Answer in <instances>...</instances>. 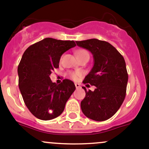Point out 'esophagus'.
I'll use <instances>...</instances> for the list:
<instances>
[{"mask_svg":"<svg viewBox=\"0 0 149 149\" xmlns=\"http://www.w3.org/2000/svg\"><path fill=\"white\" fill-rule=\"evenodd\" d=\"M75 86H76V88H80V87H81L80 84H77V83L75 84Z\"/></svg>","mask_w":149,"mask_h":149,"instance_id":"esophagus-1","label":"esophagus"}]
</instances>
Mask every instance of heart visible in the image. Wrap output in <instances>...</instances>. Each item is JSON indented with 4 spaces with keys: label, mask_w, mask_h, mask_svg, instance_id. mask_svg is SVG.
<instances>
[{
    "label": "heart",
    "mask_w": 149,
    "mask_h": 149,
    "mask_svg": "<svg viewBox=\"0 0 149 149\" xmlns=\"http://www.w3.org/2000/svg\"><path fill=\"white\" fill-rule=\"evenodd\" d=\"M76 55H77V57H80V56H84V55H88H88V52H87L86 50L85 49H79L76 52ZM69 77L70 79H72L73 80H78L79 78L81 76V73L79 71H73V72H70L69 73Z\"/></svg>",
    "instance_id": "b5f03b06"
}]
</instances>
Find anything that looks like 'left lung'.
Here are the masks:
<instances>
[{"label":"left lung","instance_id":"obj_1","mask_svg":"<svg viewBox=\"0 0 149 149\" xmlns=\"http://www.w3.org/2000/svg\"><path fill=\"white\" fill-rule=\"evenodd\" d=\"M76 42L92 53L94 62L83 83L90 84L96 88L86 91L83 86L86 96L81 102V110L93 120H107L116 113L125 97L128 80L125 61L107 42L91 39Z\"/></svg>","mask_w":149,"mask_h":149}]
</instances>
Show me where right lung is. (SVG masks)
<instances>
[{
  "label": "right lung",
  "mask_w": 149,
  "mask_h": 149,
  "mask_svg": "<svg viewBox=\"0 0 149 149\" xmlns=\"http://www.w3.org/2000/svg\"><path fill=\"white\" fill-rule=\"evenodd\" d=\"M76 45L74 41L45 38L24 52L18 66L19 87L29 110L38 119L49 120L61 115L76 89L69 79L57 85L49 78L59 68L61 55Z\"/></svg>",
  "instance_id": "obj_1"
}]
</instances>
